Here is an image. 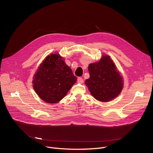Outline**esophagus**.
I'll use <instances>...</instances> for the list:
<instances>
[{
  "label": "esophagus",
  "instance_id": "1",
  "mask_svg": "<svg viewBox=\"0 0 153 153\" xmlns=\"http://www.w3.org/2000/svg\"><path fill=\"white\" fill-rule=\"evenodd\" d=\"M77 82H78V83H80V84H82V83L84 82L83 79H82V77H79L77 78Z\"/></svg>",
  "mask_w": 153,
  "mask_h": 153
}]
</instances>
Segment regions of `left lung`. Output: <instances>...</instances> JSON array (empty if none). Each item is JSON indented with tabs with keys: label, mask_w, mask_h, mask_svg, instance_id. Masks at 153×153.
<instances>
[{
	"label": "left lung",
	"mask_w": 153,
	"mask_h": 153,
	"mask_svg": "<svg viewBox=\"0 0 153 153\" xmlns=\"http://www.w3.org/2000/svg\"><path fill=\"white\" fill-rule=\"evenodd\" d=\"M88 69L90 77L85 84L95 99L109 102L121 92L123 79L110 56H103L99 62L90 64Z\"/></svg>",
	"instance_id": "1"
}]
</instances>
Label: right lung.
Wrapping results in <instances>:
<instances>
[{
	"mask_svg": "<svg viewBox=\"0 0 153 153\" xmlns=\"http://www.w3.org/2000/svg\"><path fill=\"white\" fill-rule=\"evenodd\" d=\"M62 58L57 54L48 56L33 77L35 91L47 103L59 102L76 82L77 77Z\"/></svg>",
	"mask_w": 153,
	"mask_h": 153,
	"instance_id": "right-lung-1",
	"label": "right lung"
}]
</instances>
